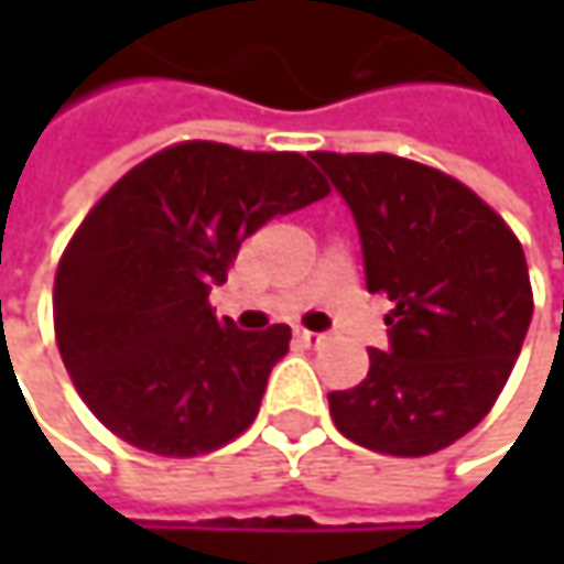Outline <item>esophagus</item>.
Wrapping results in <instances>:
<instances>
[{"instance_id": "esophagus-1", "label": "esophagus", "mask_w": 564, "mask_h": 564, "mask_svg": "<svg viewBox=\"0 0 564 564\" xmlns=\"http://www.w3.org/2000/svg\"><path fill=\"white\" fill-rule=\"evenodd\" d=\"M293 336H296V343H303V346H319V343H326L323 333H313V329H303V326H296Z\"/></svg>"}]
</instances>
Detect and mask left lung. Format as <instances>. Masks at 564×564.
Returning <instances> with one entry per match:
<instances>
[{"instance_id":"8db88e82","label":"left lung","mask_w":564,"mask_h":564,"mask_svg":"<svg viewBox=\"0 0 564 564\" xmlns=\"http://www.w3.org/2000/svg\"><path fill=\"white\" fill-rule=\"evenodd\" d=\"M349 202L366 286L386 293L389 352L329 392L336 427L379 454L424 457L474 431L507 386L532 319L519 238L454 175L392 153H313Z\"/></svg>"}]
</instances>
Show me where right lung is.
Wrapping results in <instances>:
<instances>
[{
  "instance_id": "right-lung-1",
  "label": "right lung",
  "mask_w": 564,
  "mask_h": 564,
  "mask_svg": "<svg viewBox=\"0 0 564 564\" xmlns=\"http://www.w3.org/2000/svg\"><path fill=\"white\" fill-rule=\"evenodd\" d=\"M329 195L300 153L185 140L104 192L55 274V339L94 417L120 441L198 457L258 417L290 326L245 333L215 319L245 238Z\"/></svg>"
}]
</instances>
